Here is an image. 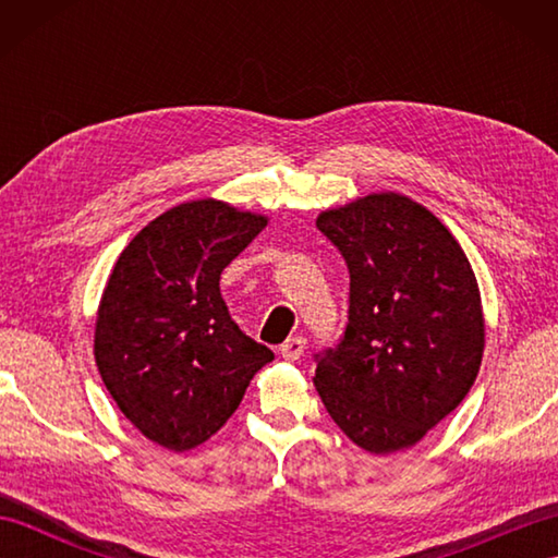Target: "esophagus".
Masks as SVG:
<instances>
[{"instance_id": "obj_1", "label": "esophagus", "mask_w": 558, "mask_h": 558, "mask_svg": "<svg viewBox=\"0 0 558 558\" xmlns=\"http://www.w3.org/2000/svg\"><path fill=\"white\" fill-rule=\"evenodd\" d=\"M304 348H306V340L302 336H294V338H288L286 342L280 345V354L286 357L288 362H294L300 360L304 354Z\"/></svg>"}]
</instances>
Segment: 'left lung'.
Returning a JSON list of instances; mask_svg holds the SVG:
<instances>
[{
	"instance_id": "obj_1",
	"label": "left lung",
	"mask_w": 558,
	"mask_h": 558,
	"mask_svg": "<svg viewBox=\"0 0 558 558\" xmlns=\"http://www.w3.org/2000/svg\"><path fill=\"white\" fill-rule=\"evenodd\" d=\"M350 270L348 326L316 354L314 386L350 441L410 448L468 396L482 364L477 278L417 201L369 194L316 220Z\"/></svg>"
}]
</instances>
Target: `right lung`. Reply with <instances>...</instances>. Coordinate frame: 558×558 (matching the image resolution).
I'll return each mask as SVG.
<instances>
[{
    "instance_id": "1",
    "label": "right lung",
    "mask_w": 558,
    "mask_h": 558,
    "mask_svg": "<svg viewBox=\"0 0 558 558\" xmlns=\"http://www.w3.org/2000/svg\"><path fill=\"white\" fill-rule=\"evenodd\" d=\"M266 225L222 201H189L150 220L117 258L98 310L96 364L150 441L177 453L204 444L272 360L220 294V272Z\"/></svg>"
}]
</instances>
